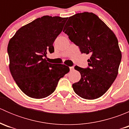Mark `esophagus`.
Here are the masks:
<instances>
[{
	"label": "esophagus",
	"instance_id": "1",
	"mask_svg": "<svg viewBox=\"0 0 129 129\" xmlns=\"http://www.w3.org/2000/svg\"><path fill=\"white\" fill-rule=\"evenodd\" d=\"M70 70H71V71H73L74 70V67H70Z\"/></svg>",
	"mask_w": 129,
	"mask_h": 129
}]
</instances>
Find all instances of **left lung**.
Masks as SVG:
<instances>
[{
	"mask_svg": "<svg viewBox=\"0 0 129 129\" xmlns=\"http://www.w3.org/2000/svg\"><path fill=\"white\" fill-rule=\"evenodd\" d=\"M82 53L90 55L89 67L75 66L81 79L72 84L75 93L87 100L99 98L116 79L122 53L115 34L92 12L76 14L69 18L63 28Z\"/></svg>",
	"mask_w": 129,
	"mask_h": 129,
	"instance_id": "obj_1",
	"label": "left lung"
}]
</instances>
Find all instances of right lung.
I'll return each instance as SVG.
<instances>
[{"label":"right lung","instance_id":"1","mask_svg":"<svg viewBox=\"0 0 129 129\" xmlns=\"http://www.w3.org/2000/svg\"><path fill=\"white\" fill-rule=\"evenodd\" d=\"M67 19L49 15L38 18L19 28L9 40L11 75L20 89L31 98L50 95L60 79L69 72L68 66L50 63L45 58L47 52H54L53 43Z\"/></svg>","mask_w":129,"mask_h":129}]
</instances>
